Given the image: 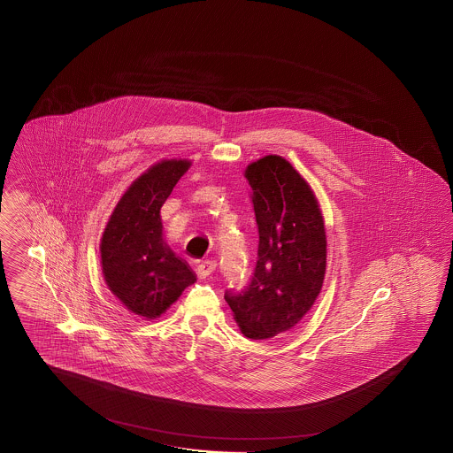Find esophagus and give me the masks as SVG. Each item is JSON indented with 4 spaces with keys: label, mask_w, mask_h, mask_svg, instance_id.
<instances>
[{
    "label": "esophagus",
    "mask_w": 453,
    "mask_h": 453,
    "mask_svg": "<svg viewBox=\"0 0 453 453\" xmlns=\"http://www.w3.org/2000/svg\"><path fill=\"white\" fill-rule=\"evenodd\" d=\"M216 267H218V262L216 261L201 262L197 265V274L201 275V277H209V275L216 271Z\"/></svg>",
    "instance_id": "1"
}]
</instances>
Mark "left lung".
Wrapping results in <instances>:
<instances>
[{"mask_svg": "<svg viewBox=\"0 0 453 453\" xmlns=\"http://www.w3.org/2000/svg\"><path fill=\"white\" fill-rule=\"evenodd\" d=\"M259 229L257 262L247 286L224 299L249 339L292 329L322 288L326 229L316 196L280 156H265L246 169Z\"/></svg>", "mask_w": 453, "mask_h": 453, "instance_id": "left-lung-1", "label": "left lung"}]
</instances>
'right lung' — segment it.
I'll return each mask as SVG.
<instances>
[{
  "label": "right lung",
  "mask_w": 453,
  "mask_h": 453,
  "mask_svg": "<svg viewBox=\"0 0 453 453\" xmlns=\"http://www.w3.org/2000/svg\"><path fill=\"white\" fill-rule=\"evenodd\" d=\"M189 161H163L131 184L101 241L103 274L111 292L137 316L159 317L196 282L189 264L163 239L161 207L189 169Z\"/></svg>",
  "instance_id": "obj_1"
}]
</instances>
